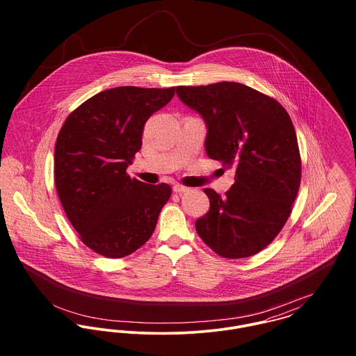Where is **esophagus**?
<instances>
[{"instance_id":"1","label":"esophagus","mask_w":356,"mask_h":356,"mask_svg":"<svg viewBox=\"0 0 356 356\" xmlns=\"http://www.w3.org/2000/svg\"><path fill=\"white\" fill-rule=\"evenodd\" d=\"M172 191H174L175 193H185V192L189 191V188L182 186V185H179V184H175V185L172 186Z\"/></svg>"}]
</instances>
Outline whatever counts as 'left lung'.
<instances>
[{
  "instance_id": "1",
  "label": "left lung",
  "mask_w": 356,
  "mask_h": 356,
  "mask_svg": "<svg viewBox=\"0 0 356 356\" xmlns=\"http://www.w3.org/2000/svg\"><path fill=\"white\" fill-rule=\"evenodd\" d=\"M175 92L203 118L208 157L236 170L226 197L204 189L209 209L196 220L197 234L223 257L260 252L284 227L300 186L291 116L280 102L237 82L178 86Z\"/></svg>"
}]
</instances>
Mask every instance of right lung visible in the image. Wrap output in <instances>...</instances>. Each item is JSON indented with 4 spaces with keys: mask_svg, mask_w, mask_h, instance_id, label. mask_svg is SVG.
<instances>
[{
    "mask_svg": "<svg viewBox=\"0 0 356 356\" xmlns=\"http://www.w3.org/2000/svg\"><path fill=\"white\" fill-rule=\"evenodd\" d=\"M174 93L175 88L104 90L72 111L57 136L58 199L82 243L97 254L123 257L152 236L171 188L144 184L126 170L141 149L147 120Z\"/></svg>",
    "mask_w": 356,
    "mask_h": 356,
    "instance_id": "add662e5",
    "label": "right lung"
}]
</instances>
